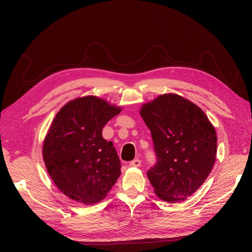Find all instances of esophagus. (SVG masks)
Instances as JSON below:
<instances>
[{"label": "esophagus", "mask_w": 252, "mask_h": 252, "mask_svg": "<svg viewBox=\"0 0 252 252\" xmlns=\"http://www.w3.org/2000/svg\"><path fill=\"white\" fill-rule=\"evenodd\" d=\"M129 165L132 166V167H139V166H141V161L139 158H134V159H132Z\"/></svg>", "instance_id": "esophagus-1"}]
</instances>
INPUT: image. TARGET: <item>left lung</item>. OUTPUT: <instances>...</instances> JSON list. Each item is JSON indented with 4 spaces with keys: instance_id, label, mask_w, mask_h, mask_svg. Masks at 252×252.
Masks as SVG:
<instances>
[{
    "instance_id": "8db88e82",
    "label": "left lung",
    "mask_w": 252,
    "mask_h": 252,
    "mask_svg": "<svg viewBox=\"0 0 252 252\" xmlns=\"http://www.w3.org/2000/svg\"><path fill=\"white\" fill-rule=\"evenodd\" d=\"M140 113L154 141L157 162L147 177L156 194L169 203L186 200L216 162L215 128L200 107L178 94L159 95Z\"/></svg>"
}]
</instances>
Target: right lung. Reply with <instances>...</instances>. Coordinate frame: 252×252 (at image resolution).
Here are the masks:
<instances>
[{
	"mask_svg": "<svg viewBox=\"0 0 252 252\" xmlns=\"http://www.w3.org/2000/svg\"><path fill=\"white\" fill-rule=\"evenodd\" d=\"M121 108L95 96H84L61 108L43 145V158L57 187L71 200L95 204L121 174V162L103 127Z\"/></svg>",
	"mask_w": 252,
	"mask_h": 252,
	"instance_id": "right-lung-1",
	"label": "right lung"
}]
</instances>
